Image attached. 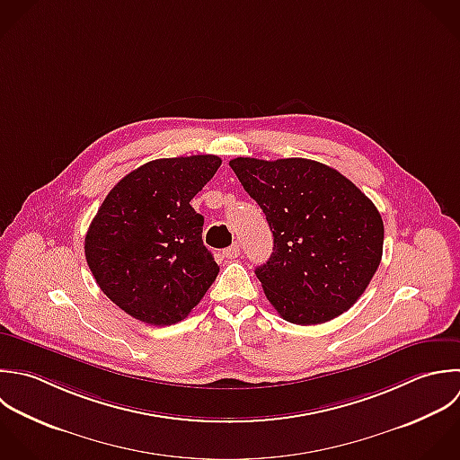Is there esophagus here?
I'll list each match as a JSON object with an SVG mask.
<instances>
[{"instance_id":"obj_1","label":"esophagus","mask_w":460,"mask_h":460,"mask_svg":"<svg viewBox=\"0 0 460 460\" xmlns=\"http://www.w3.org/2000/svg\"><path fill=\"white\" fill-rule=\"evenodd\" d=\"M224 256H226L227 260L238 258V256H240V243H233L231 247H227V249L224 251Z\"/></svg>"}]
</instances>
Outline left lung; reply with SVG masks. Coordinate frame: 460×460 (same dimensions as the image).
I'll return each instance as SVG.
<instances>
[{
  "mask_svg": "<svg viewBox=\"0 0 460 460\" xmlns=\"http://www.w3.org/2000/svg\"><path fill=\"white\" fill-rule=\"evenodd\" d=\"M229 166L274 236V252L256 276L278 314L310 326L349 310L382 261L376 206L341 172L312 159L236 157Z\"/></svg>",
  "mask_w": 460,
  "mask_h": 460,
  "instance_id": "obj_1",
  "label": "left lung"
}]
</instances>
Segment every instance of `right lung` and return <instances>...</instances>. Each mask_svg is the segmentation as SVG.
<instances>
[{"label":"right lung","mask_w":460,"mask_h":460,"mask_svg":"<svg viewBox=\"0 0 460 460\" xmlns=\"http://www.w3.org/2000/svg\"><path fill=\"white\" fill-rule=\"evenodd\" d=\"M217 155L168 157L127 173L85 234V260L102 292L130 317L170 326L188 317L218 274L190 200L211 181Z\"/></svg>","instance_id":"obj_1"}]
</instances>
